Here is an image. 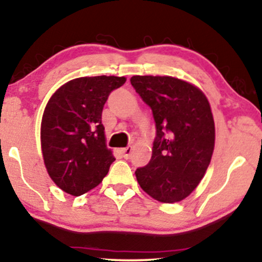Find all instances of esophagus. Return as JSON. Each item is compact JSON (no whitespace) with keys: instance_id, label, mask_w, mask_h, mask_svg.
Wrapping results in <instances>:
<instances>
[{"instance_id":"1","label":"esophagus","mask_w":262,"mask_h":262,"mask_svg":"<svg viewBox=\"0 0 262 262\" xmlns=\"http://www.w3.org/2000/svg\"><path fill=\"white\" fill-rule=\"evenodd\" d=\"M120 152L123 154L124 159H128V157H130V155H131V152H132V146H126V148L121 149Z\"/></svg>"}]
</instances>
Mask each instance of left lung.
Listing matches in <instances>:
<instances>
[{
	"instance_id": "8db88e82",
	"label": "left lung",
	"mask_w": 262,
	"mask_h": 262,
	"mask_svg": "<svg viewBox=\"0 0 262 262\" xmlns=\"http://www.w3.org/2000/svg\"><path fill=\"white\" fill-rule=\"evenodd\" d=\"M131 84L152 111V155L135 171L144 192L161 203L185 199L199 185L214 148V121L204 93L170 76H132Z\"/></svg>"
}]
</instances>
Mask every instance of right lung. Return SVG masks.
<instances>
[{"label": "right lung", "instance_id": "obj_1", "mask_svg": "<svg viewBox=\"0 0 262 262\" xmlns=\"http://www.w3.org/2000/svg\"><path fill=\"white\" fill-rule=\"evenodd\" d=\"M125 77H80L56 91L41 119V151L50 178L66 193L78 196L106 177L114 156L107 149L101 123L110 93Z\"/></svg>", "mask_w": 262, "mask_h": 262}]
</instances>
